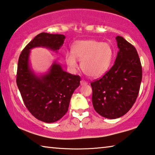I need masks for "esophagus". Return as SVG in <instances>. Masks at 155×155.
Segmentation results:
<instances>
[{"label": "esophagus", "instance_id": "34e87169", "mask_svg": "<svg viewBox=\"0 0 155 155\" xmlns=\"http://www.w3.org/2000/svg\"><path fill=\"white\" fill-rule=\"evenodd\" d=\"M87 84V82L85 81L84 80H81V85H85Z\"/></svg>", "mask_w": 155, "mask_h": 155}]
</instances>
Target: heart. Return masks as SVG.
<instances>
[{
    "label": "heart",
    "instance_id": "b5f03b06",
    "mask_svg": "<svg viewBox=\"0 0 155 155\" xmlns=\"http://www.w3.org/2000/svg\"><path fill=\"white\" fill-rule=\"evenodd\" d=\"M113 56V50L109 43L82 40L74 43L72 51L65 54V61L71 69L76 70L78 68L77 59L81 61L83 72L90 77L99 78L109 70Z\"/></svg>",
    "mask_w": 155,
    "mask_h": 155
}]
</instances>
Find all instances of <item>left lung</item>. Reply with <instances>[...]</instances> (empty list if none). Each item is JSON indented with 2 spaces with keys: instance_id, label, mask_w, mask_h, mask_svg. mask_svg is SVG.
<instances>
[{
  "instance_id": "8db88e82",
  "label": "left lung",
  "mask_w": 155,
  "mask_h": 155,
  "mask_svg": "<svg viewBox=\"0 0 155 155\" xmlns=\"http://www.w3.org/2000/svg\"><path fill=\"white\" fill-rule=\"evenodd\" d=\"M119 51L112 68L90 85L92 104L107 119L119 118L136 101L142 80V68L136 48L122 36L116 37Z\"/></svg>"
}]
</instances>
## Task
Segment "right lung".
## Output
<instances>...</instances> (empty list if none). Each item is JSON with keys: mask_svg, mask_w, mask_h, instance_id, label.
<instances>
[{"mask_svg": "<svg viewBox=\"0 0 155 155\" xmlns=\"http://www.w3.org/2000/svg\"><path fill=\"white\" fill-rule=\"evenodd\" d=\"M65 38L63 34L42 32L26 45L19 56L16 83L23 102L34 117L45 123L57 121L66 114L81 78L65 72L56 61L46 73L36 74L30 65L29 55L35 48H45L58 53Z\"/></svg>", "mask_w": 155, "mask_h": 155, "instance_id": "1", "label": "right lung"}]
</instances>
